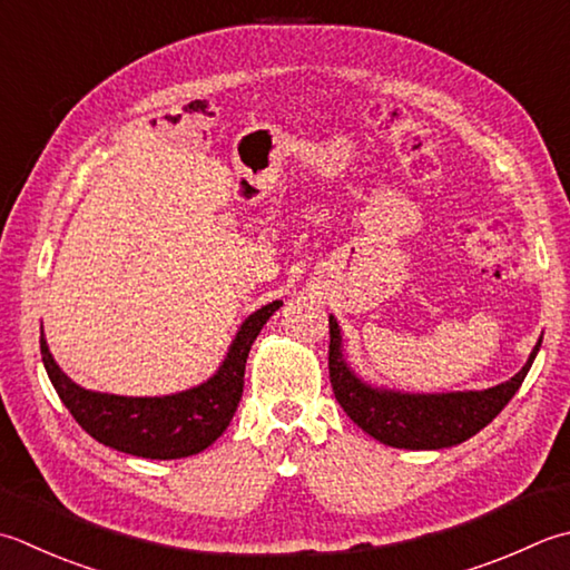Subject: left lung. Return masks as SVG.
I'll return each mask as SVG.
<instances>
[{
  "label": "left lung",
  "instance_id": "8db88e82",
  "mask_svg": "<svg viewBox=\"0 0 570 570\" xmlns=\"http://www.w3.org/2000/svg\"><path fill=\"white\" fill-rule=\"evenodd\" d=\"M328 373L338 405L373 440L397 450H444L474 438L517 395L543 338L533 345L527 365L507 383L456 393H400L365 383L345 361L336 316H328Z\"/></svg>",
  "mask_w": 570,
  "mask_h": 570
}]
</instances>
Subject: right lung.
Segmentation results:
<instances>
[{
  "mask_svg": "<svg viewBox=\"0 0 570 570\" xmlns=\"http://www.w3.org/2000/svg\"><path fill=\"white\" fill-rule=\"evenodd\" d=\"M278 306L282 301H272L244 318L215 375L183 393L128 397L86 390L56 365L43 333L41 361L61 403L94 440L145 460H183L207 450L229 428L242 400L252 343Z\"/></svg>",
  "mask_w": 570,
  "mask_h": 570,
  "instance_id": "right-lung-1",
  "label": "right lung"
}]
</instances>
